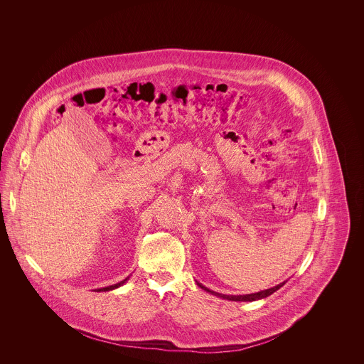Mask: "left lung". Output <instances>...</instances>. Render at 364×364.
Wrapping results in <instances>:
<instances>
[{"label":"left lung","instance_id":"8db88e82","mask_svg":"<svg viewBox=\"0 0 364 364\" xmlns=\"http://www.w3.org/2000/svg\"><path fill=\"white\" fill-rule=\"evenodd\" d=\"M200 287H202V285H200ZM202 288H203V287H202ZM278 288H279V285L276 287V288H272V289L259 292V294H247V296H225V294H224L223 297L228 299V300H235V301H254V300H259V299H263V297H267V296L274 294ZM218 296H220V294H218Z\"/></svg>","mask_w":364,"mask_h":364}]
</instances>
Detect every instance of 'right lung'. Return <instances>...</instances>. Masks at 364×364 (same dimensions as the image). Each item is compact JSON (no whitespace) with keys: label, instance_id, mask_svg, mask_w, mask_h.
Listing matches in <instances>:
<instances>
[{"label":"right lung","instance_id":"add662e5","mask_svg":"<svg viewBox=\"0 0 364 364\" xmlns=\"http://www.w3.org/2000/svg\"><path fill=\"white\" fill-rule=\"evenodd\" d=\"M124 281H127V279H124ZM124 281L120 282V284H117V285H112V287H109V288H104V289H100V291H110V289H114V288H119L122 284H124Z\"/></svg>","mask_w":364,"mask_h":364}]
</instances>
